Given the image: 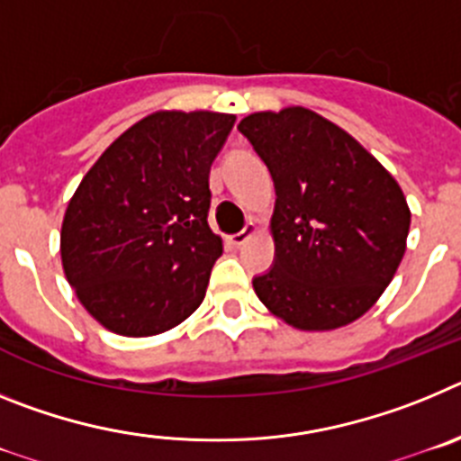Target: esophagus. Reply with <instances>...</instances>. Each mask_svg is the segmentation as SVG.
<instances>
[{"label": "esophagus", "instance_id": "34e87169", "mask_svg": "<svg viewBox=\"0 0 461 461\" xmlns=\"http://www.w3.org/2000/svg\"><path fill=\"white\" fill-rule=\"evenodd\" d=\"M256 233H258V228H256V223H247V226H244L242 230H240V233L230 235V238H228V240H230V244H233V247H238V249H240V247H242V244L247 242V240H249V238H254Z\"/></svg>", "mask_w": 461, "mask_h": 461}]
</instances>
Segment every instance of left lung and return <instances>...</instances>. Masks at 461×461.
I'll list each match as a JSON object with an SVG mask.
<instances>
[{
	"instance_id": "1",
	"label": "left lung",
	"mask_w": 461,
	"mask_h": 461,
	"mask_svg": "<svg viewBox=\"0 0 461 461\" xmlns=\"http://www.w3.org/2000/svg\"><path fill=\"white\" fill-rule=\"evenodd\" d=\"M238 129L276 191L275 263L254 276L256 295L297 330L353 323L404 258V191L356 138L309 108L254 113Z\"/></svg>"
}]
</instances>
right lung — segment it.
<instances>
[{
  "mask_svg": "<svg viewBox=\"0 0 461 461\" xmlns=\"http://www.w3.org/2000/svg\"><path fill=\"white\" fill-rule=\"evenodd\" d=\"M235 115L158 110L87 170L62 223V266L110 332L152 337L201 307L223 244L207 223L210 166Z\"/></svg>",
  "mask_w": 461,
  "mask_h": 461,
  "instance_id": "right-lung-1",
  "label": "right lung"
}]
</instances>
